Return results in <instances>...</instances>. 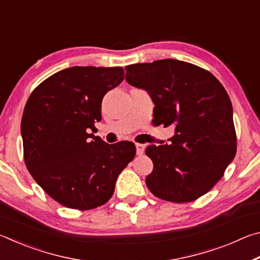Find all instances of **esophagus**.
<instances>
[{
    "mask_svg": "<svg viewBox=\"0 0 260 260\" xmlns=\"http://www.w3.org/2000/svg\"><path fill=\"white\" fill-rule=\"evenodd\" d=\"M135 148H136V155H138V156L143 155V152H144V146H143V144L136 143L135 144Z\"/></svg>",
    "mask_w": 260,
    "mask_h": 260,
    "instance_id": "1",
    "label": "esophagus"
}]
</instances>
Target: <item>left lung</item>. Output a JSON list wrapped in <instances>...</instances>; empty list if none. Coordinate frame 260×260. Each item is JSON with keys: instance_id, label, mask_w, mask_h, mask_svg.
Wrapping results in <instances>:
<instances>
[{"instance_id": "left-lung-1", "label": "left lung", "mask_w": 260, "mask_h": 260, "mask_svg": "<svg viewBox=\"0 0 260 260\" xmlns=\"http://www.w3.org/2000/svg\"><path fill=\"white\" fill-rule=\"evenodd\" d=\"M126 81L150 95L157 125L175 126L170 144L148 146L153 162L146 183L158 199L186 203L203 196L236 153L233 107L206 70L178 59L128 65Z\"/></svg>"}]
</instances>
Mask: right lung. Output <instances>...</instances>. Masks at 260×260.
Listing matches in <instances>:
<instances>
[{
  "label": "right lung",
  "instance_id": "add662e5",
  "mask_svg": "<svg viewBox=\"0 0 260 260\" xmlns=\"http://www.w3.org/2000/svg\"><path fill=\"white\" fill-rule=\"evenodd\" d=\"M122 80V68L64 69L41 82L26 102L20 126L26 167L67 208L107 203L118 175L135 156L132 142L108 144L90 133L102 119L104 95Z\"/></svg>",
  "mask_w": 260,
  "mask_h": 260
}]
</instances>
